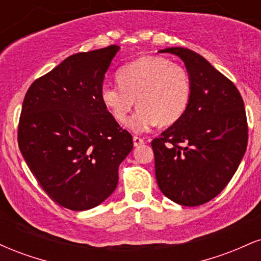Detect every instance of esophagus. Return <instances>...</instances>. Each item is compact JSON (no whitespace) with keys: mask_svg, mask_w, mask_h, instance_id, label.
Listing matches in <instances>:
<instances>
[{"mask_svg":"<svg viewBox=\"0 0 261 261\" xmlns=\"http://www.w3.org/2000/svg\"><path fill=\"white\" fill-rule=\"evenodd\" d=\"M133 140H134V145L136 146V147H137V146L142 145V143H145V140L141 139V137H139V136H134Z\"/></svg>","mask_w":261,"mask_h":261,"instance_id":"1","label":"esophagus"}]
</instances>
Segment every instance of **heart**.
<instances>
[{
	"instance_id": "1",
	"label": "heart",
	"mask_w": 261,
	"mask_h": 261,
	"mask_svg": "<svg viewBox=\"0 0 261 261\" xmlns=\"http://www.w3.org/2000/svg\"><path fill=\"white\" fill-rule=\"evenodd\" d=\"M119 85H104L100 100L115 121L124 124L135 106L127 127L145 133L154 125L169 126L187 112L191 79L180 64L162 56H143L122 66L116 73Z\"/></svg>"
}]
</instances>
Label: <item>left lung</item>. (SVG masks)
<instances>
[{
	"label": "left lung",
	"instance_id": "left-lung-1",
	"mask_svg": "<svg viewBox=\"0 0 261 261\" xmlns=\"http://www.w3.org/2000/svg\"><path fill=\"white\" fill-rule=\"evenodd\" d=\"M160 53L184 61L191 97L184 115L151 142L155 179L172 201L199 206L226 188L245 153L244 101L234 83L193 50L167 47Z\"/></svg>",
	"mask_w": 261,
	"mask_h": 261
}]
</instances>
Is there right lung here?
Returning <instances> with one entry per match:
<instances>
[{
  "mask_svg": "<svg viewBox=\"0 0 261 261\" xmlns=\"http://www.w3.org/2000/svg\"><path fill=\"white\" fill-rule=\"evenodd\" d=\"M118 45L68 56L25 93L18 146L39 185L56 203L85 211L118 185L119 164L133 136L100 100V88Z\"/></svg>",
  "mask_w": 261,
  "mask_h": 261,
  "instance_id": "add662e5",
  "label": "right lung"
}]
</instances>
